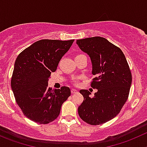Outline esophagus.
Wrapping results in <instances>:
<instances>
[{
  "label": "esophagus",
  "instance_id": "esophagus-1",
  "mask_svg": "<svg viewBox=\"0 0 147 147\" xmlns=\"http://www.w3.org/2000/svg\"><path fill=\"white\" fill-rule=\"evenodd\" d=\"M78 91L76 90V89H71V93L72 94H75V93H77Z\"/></svg>",
  "mask_w": 147,
  "mask_h": 147
}]
</instances>
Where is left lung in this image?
<instances>
[{"mask_svg":"<svg viewBox=\"0 0 147 147\" xmlns=\"http://www.w3.org/2000/svg\"><path fill=\"white\" fill-rule=\"evenodd\" d=\"M76 44L90 57L91 83L97 89L94 97L82 89L83 102L78 108L79 117L89 125H100L114 118L120 113L129 94L132 76L122 50L104 37H93L76 40Z\"/></svg>","mask_w":147,"mask_h":147,"instance_id":"1","label":"left lung"}]
</instances>
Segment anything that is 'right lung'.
I'll use <instances>...</instances> for the list:
<instances>
[{"mask_svg":"<svg viewBox=\"0 0 147 147\" xmlns=\"http://www.w3.org/2000/svg\"><path fill=\"white\" fill-rule=\"evenodd\" d=\"M74 41L39 40L16 58L11 85L16 103L31 121L40 124L53 121L71 95L67 86L53 90L48 87V79Z\"/></svg>","mask_w":147,"mask_h":147,"instance_id":"right-lung-1","label":"right lung"}]
</instances>
